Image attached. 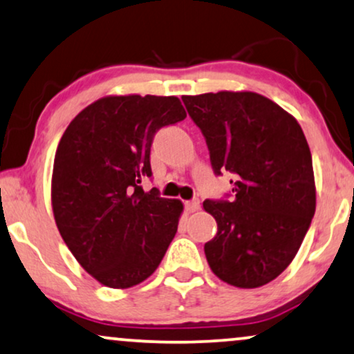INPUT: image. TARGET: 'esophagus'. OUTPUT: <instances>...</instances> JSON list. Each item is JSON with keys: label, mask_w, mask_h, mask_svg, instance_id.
<instances>
[{"label": "esophagus", "mask_w": 354, "mask_h": 354, "mask_svg": "<svg viewBox=\"0 0 354 354\" xmlns=\"http://www.w3.org/2000/svg\"><path fill=\"white\" fill-rule=\"evenodd\" d=\"M185 205H186V210H187V212H196V210H199V207H201V201H199V199L187 201Z\"/></svg>", "instance_id": "obj_1"}]
</instances>
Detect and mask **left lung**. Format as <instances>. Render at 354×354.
<instances>
[{
	"mask_svg": "<svg viewBox=\"0 0 354 354\" xmlns=\"http://www.w3.org/2000/svg\"><path fill=\"white\" fill-rule=\"evenodd\" d=\"M183 102L204 136L214 173L233 174V196L204 201L218 228L204 246L207 262L238 288L266 285L293 261L315 212L313 157L303 129L254 92L185 95Z\"/></svg>",
	"mask_w": 354,
	"mask_h": 354,
	"instance_id": "obj_1",
	"label": "left lung"
}]
</instances>
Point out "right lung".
Returning <instances> with one entry per match:
<instances>
[{
    "label": "right lung",
    "mask_w": 354,
    "mask_h": 354,
    "mask_svg": "<svg viewBox=\"0 0 354 354\" xmlns=\"http://www.w3.org/2000/svg\"><path fill=\"white\" fill-rule=\"evenodd\" d=\"M186 118L180 98L105 97L71 121L55 155L51 204L77 262L110 288L149 279L178 230L181 201L144 192L150 147L165 126Z\"/></svg>",
    "instance_id": "right-lung-1"
}]
</instances>
